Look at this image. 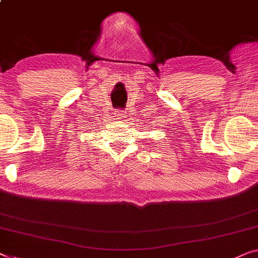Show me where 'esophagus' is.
Instances as JSON below:
<instances>
[{
	"label": "esophagus",
	"instance_id": "esophagus-1",
	"mask_svg": "<svg viewBox=\"0 0 258 258\" xmlns=\"http://www.w3.org/2000/svg\"><path fill=\"white\" fill-rule=\"evenodd\" d=\"M118 118H120V120H122V121H125V118L129 116V113L126 110H121L120 113H118Z\"/></svg>",
	"mask_w": 258,
	"mask_h": 258
}]
</instances>
